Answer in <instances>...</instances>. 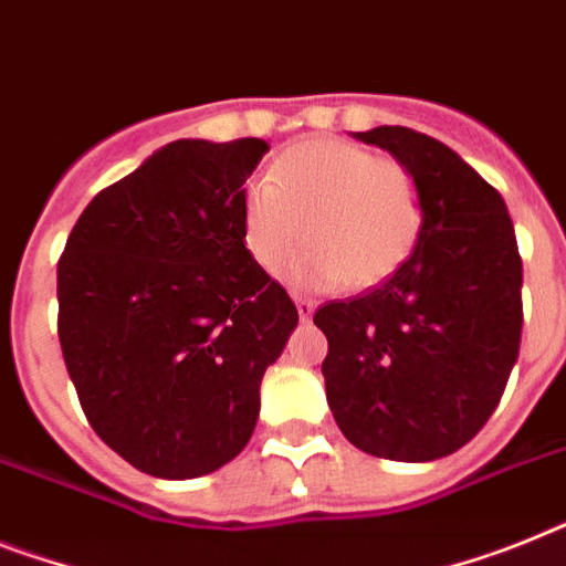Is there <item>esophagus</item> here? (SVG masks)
<instances>
[{
	"label": "esophagus",
	"instance_id": "esophagus-1",
	"mask_svg": "<svg viewBox=\"0 0 566 566\" xmlns=\"http://www.w3.org/2000/svg\"><path fill=\"white\" fill-rule=\"evenodd\" d=\"M294 306H297L301 321H310V317L315 315V301H310V297H294Z\"/></svg>",
	"mask_w": 566,
	"mask_h": 566
}]
</instances>
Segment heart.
Returning a JSON list of instances; mask_svg holds the SVG:
<instances>
[{
  "label": "heart",
  "mask_w": 566,
  "mask_h": 566,
  "mask_svg": "<svg viewBox=\"0 0 566 566\" xmlns=\"http://www.w3.org/2000/svg\"><path fill=\"white\" fill-rule=\"evenodd\" d=\"M310 289H373L408 263L424 228L422 181L399 158L340 138L286 149L242 193V242L265 274Z\"/></svg>",
  "instance_id": "b5f03b06"
}]
</instances>
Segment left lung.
<instances>
[{
    "mask_svg": "<svg viewBox=\"0 0 566 566\" xmlns=\"http://www.w3.org/2000/svg\"><path fill=\"white\" fill-rule=\"evenodd\" d=\"M417 172L424 228L370 292L315 312L321 370L340 433L373 457L454 454L489 422L517 361L524 265L503 196L454 149L408 126L356 133Z\"/></svg>",
    "mask_w": 566,
    "mask_h": 566,
    "instance_id": "8db88e82",
    "label": "left lung"
}]
</instances>
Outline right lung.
<instances>
[{"instance_id": "obj_1", "label": "right lung", "mask_w": 566, "mask_h": 566, "mask_svg": "<svg viewBox=\"0 0 566 566\" xmlns=\"http://www.w3.org/2000/svg\"><path fill=\"white\" fill-rule=\"evenodd\" d=\"M263 138H181L104 188L57 263V335L88 424L144 474L202 478L249 446L297 310L242 242Z\"/></svg>"}]
</instances>
